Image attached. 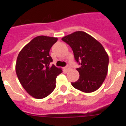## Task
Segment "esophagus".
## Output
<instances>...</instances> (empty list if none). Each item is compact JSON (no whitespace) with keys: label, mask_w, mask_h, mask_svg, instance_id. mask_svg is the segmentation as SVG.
I'll return each mask as SVG.
<instances>
[{"label":"esophagus","mask_w":126,"mask_h":126,"mask_svg":"<svg viewBox=\"0 0 126 126\" xmlns=\"http://www.w3.org/2000/svg\"><path fill=\"white\" fill-rule=\"evenodd\" d=\"M65 69L66 70V71H69V70L70 69L69 65H67L66 67H65Z\"/></svg>","instance_id":"34e87169"}]
</instances>
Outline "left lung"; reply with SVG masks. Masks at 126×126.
Returning <instances> with one entry per match:
<instances>
[{"instance_id": "8db88e82", "label": "left lung", "mask_w": 126, "mask_h": 126, "mask_svg": "<svg viewBox=\"0 0 126 126\" xmlns=\"http://www.w3.org/2000/svg\"><path fill=\"white\" fill-rule=\"evenodd\" d=\"M71 47L80 67L79 78L71 83L74 88L85 93L97 90L105 79L109 56L102 45L84 32H76L62 38Z\"/></svg>"}]
</instances>
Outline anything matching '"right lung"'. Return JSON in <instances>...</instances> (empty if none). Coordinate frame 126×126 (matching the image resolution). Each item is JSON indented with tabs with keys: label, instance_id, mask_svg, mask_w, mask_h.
Returning a JSON list of instances; mask_svg holds the SVG:
<instances>
[{
	"label": "right lung",
	"instance_id": "1",
	"mask_svg": "<svg viewBox=\"0 0 126 126\" xmlns=\"http://www.w3.org/2000/svg\"><path fill=\"white\" fill-rule=\"evenodd\" d=\"M57 38L38 36L20 51L16 64V72L20 83L33 97L42 99L55 88L56 78L62 72L55 65L49 52Z\"/></svg>",
	"mask_w": 126,
	"mask_h": 126
}]
</instances>
